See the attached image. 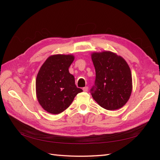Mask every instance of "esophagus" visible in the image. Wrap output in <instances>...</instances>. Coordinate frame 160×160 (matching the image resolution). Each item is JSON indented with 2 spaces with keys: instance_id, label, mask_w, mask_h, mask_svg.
Returning <instances> with one entry per match:
<instances>
[{
  "instance_id": "esophagus-1",
  "label": "esophagus",
  "mask_w": 160,
  "mask_h": 160,
  "mask_svg": "<svg viewBox=\"0 0 160 160\" xmlns=\"http://www.w3.org/2000/svg\"><path fill=\"white\" fill-rule=\"evenodd\" d=\"M82 90L84 91V92H87V91H88V87H84L82 88Z\"/></svg>"
}]
</instances>
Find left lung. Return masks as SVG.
<instances>
[{
    "label": "left lung",
    "instance_id": "obj_1",
    "mask_svg": "<svg viewBox=\"0 0 160 160\" xmlns=\"http://www.w3.org/2000/svg\"><path fill=\"white\" fill-rule=\"evenodd\" d=\"M96 80L90 92L100 107L116 110L127 102L132 91V76L127 62L111 52L91 55Z\"/></svg>",
    "mask_w": 160,
    "mask_h": 160
}]
</instances>
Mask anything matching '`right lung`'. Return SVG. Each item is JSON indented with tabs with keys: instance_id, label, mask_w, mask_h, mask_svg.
<instances>
[{
	"instance_id": "1",
	"label": "right lung",
	"mask_w": 160,
	"mask_h": 160,
	"mask_svg": "<svg viewBox=\"0 0 160 160\" xmlns=\"http://www.w3.org/2000/svg\"><path fill=\"white\" fill-rule=\"evenodd\" d=\"M73 60V56L58 54L49 57L40 67L36 81V96L48 113H62L82 91L75 84L74 76L69 71Z\"/></svg>"
}]
</instances>
